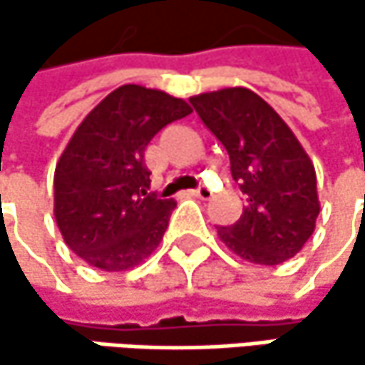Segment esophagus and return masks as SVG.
<instances>
[{
  "instance_id": "1",
  "label": "esophagus",
  "mask_w": 365,
  "mask_h": 365,
  "mask_svg": "<svg viewBox=\"0 0 365 365\" xmlns=\"http://www.w3.org/2000/svg\"><path fill=\"white\" fill-rule=\"evenodd\" d=\"M192 196H196V198H202V200H207V198H211L213 194H211V190H209V187L200 185V187L192 190Z\"/></svg>"
}]
</instances>
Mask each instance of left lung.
<instances>
[{
	"label": "left lung",
	"instance_id": "obj_1",
	"mask_svg": "<svg viewBox=\"0 0 365 365\" xmlns=\"http://www.w3.org/2000/svg\"><path fill=\"white\" fill-rule=\"evenodd\" d=\"M205 126L230 156L232 180L247 196L241 217L217 228L239 257L277 266L298 254L319 215L315 167L283 118L250 88L190 97Z\"/></svg>",
	"mask_w": 365,
	"mask_h": 365
}]
</instances>
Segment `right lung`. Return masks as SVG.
Here are the masks:
<instances>
[{
	"label": "right lung",
	"instance_id": "add662e5",
	"mask_svg": "<svg viewBox=\"0 0 365 365\" xmlns=\"http://www.w3.org/2000/svg\"><path fill=\"white\" fill-rule=\"evenodd\" d=\"M190 111L163 91L124 84L76 128L54 169V220L86 264L120 272L158 247L178 202L148 194L143 152L160 128Z\"/></svg>",
	"mask_w": 365,
	"mask_h": 365
}]
</instances>
